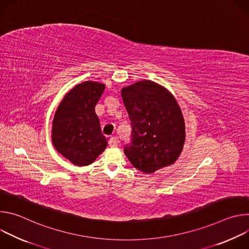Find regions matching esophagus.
<instances>
[{
    "label": "esophagus",
    "mask_w": 249,
    "mask_h": 249,
    "mask_svg": "<svg viewBox=\"0 0 249 249\" xmlns=\"http://www.w3.org/2000/svg\"><path fill=\"white\" fill-rule=\"evenodd\" d=\"M108 144H109L110 147H116L117 146V140H116V138L115 137H111L109 139Z\"/></svg>",
    "instance_id": "esophagus-1"
}]
</instances>
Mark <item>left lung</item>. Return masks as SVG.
<instances>
[{"instance_id": "1", "label": "left lung", "mask_w": 249, "mask_h": 249, "mask_svg": "<svg viewBox=\"0 0 249 249\" xmlns=\"http://www.w3.org/2000/svg\"><path fill=\"white\" fill-rule=\"evenodd\" d=\"M132 133L124 153L139 170L153 173L178 159L185 142V124L174 96L152 81L121 90Z\"/></svg>"}]
</instances>
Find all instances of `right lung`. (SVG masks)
I'll return each instance as SVG.
<instances>
[{"mask_svg": "<svg viewBox=\"0 0 249 249\" xmlns=\"http://www.w3.org/2000/svg\"><path fill=\"white\" fill-rule=\"evenodd\" d=\"M104 89L105 85L91 81L77 85L65 95L55 113L53 145L75 165L92 163L107 146L94 110Z\"/></svg>", "mask_w": 249, "mask_h": 249, "instance_id": "obj_1", "label": "right lung"}]
</instances>
